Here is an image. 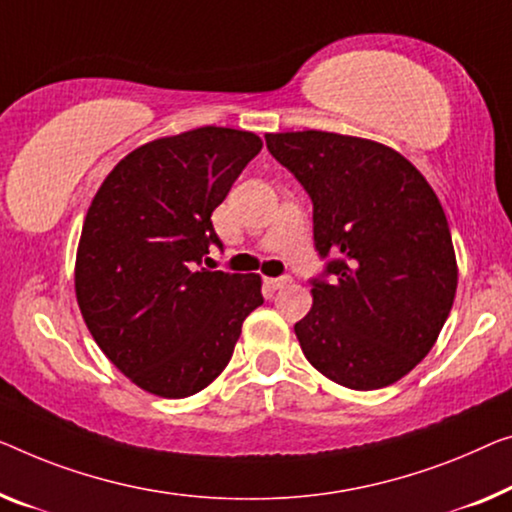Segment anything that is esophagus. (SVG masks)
Segmentation results:
<instances>
[{"label":"esophagus","mask_w":512,"mask_h":512,"mask_svg":"<svg viewBox=\"0 0 512 512\" xmlns=\"http://www.w3.org/2000/svg\"><path fill=\"white\" fill-rule=\"evenodd\" d=\"M264 282H266V287H271V289H282V287L292 285V278H289V276H282V278H266Z\"/></svg>","instance_id":"esophagus-1"}]
</instances>
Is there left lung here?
I'll return each mask as SVG.
<instances>
[{
	"label": "left lung",
	"instance_id": "left-lung-1",
	"mask_svg": "<svg viewBox=\"0 0 512 512\" xmlns=\"http://www.w3.org/2000/svg\"><path fill=\"white\" fill-rule=\"evenodd\" d=\"M266 147L312 200L315 246L331 282L312 280L294 333L335 384L375 391L409 375L434 347L457 289L444 207L398 151L365 137L266 133Z\"/></svg>",
	"mask_w": 512,
	"mask_h": 512
}]
</instances>
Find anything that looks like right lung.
<instances>
[{
	"label": "right lung",
	"instance_id": "1",
	"mask_svg": "<svg viewBox=\"0 0 512 512\" xmlns=\"http://www.w3.org/2000/svg\"><path fill=\"white\" fill-rule=\"evenodd\" d=\"M262 151L259 135L202 126L133 149L91 200L75 255V299L121 375L158 398L207 388L262 305L257 273L202 269L223 246L211 213Z\"/></svg>",
	"mask_w": 512,
	"mask_h": 512
}]
</instances>
